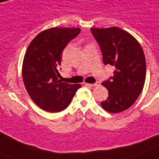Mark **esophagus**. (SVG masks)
<instances>
[{"mask_svg":"<svg viewBox=\"0 0 159 159\" xmlns=\"http://www.w3.org/2000/svg\"><path fill=\"white\" fill-rule=\"evenodd\" d=\"M85 85L87 86H91V87H94V86H97L100 85V82H95V83L90 84V83H85Z\"/></svg>","mask_w":159,"mask_h":159,"instance_id":"34e87169","label":"esophagus"}]
</instances>
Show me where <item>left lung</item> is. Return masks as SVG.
Returning <instances> with one entry per match:
<instances>
[{
    "mask_svg": "<svg viewBox=\"0 0 159 159\" xmlns=\"http://www.w3.org/2000/svg\"><path fill=\"white\" fill-rule=\"evenodd\" d=\"M97 41L105 65L115 68L113 76L102 82L109 91L100 105L109 113L126 110L137 100L146 76L144 51L135 37L117 27L91 28Z\"/></svg>",
    "mask_w": 159,
    "mask_h": 159,
    "instance_id": "obj_1",
    "label": "left lung"
}]
</instances>
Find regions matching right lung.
<instances>
[{"instance_id": "obj_1", "label": "right lung", "mask_w": 159, "mask_h": 159, "mask_svg": "<svg viewBox=\"0 0 159 159\" xmlns=\"http://www.w3.org/2000/svg\"><path fill=\"white\" fill-rule=\"evenodd\" d=\"M81 32L78 28H51L37 35L26 50L23 62V80L35 104L50 113L64 110L69 105L80 84L58 80L57 66L61 52Z\"/></svg>"}]
</instances>
